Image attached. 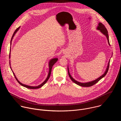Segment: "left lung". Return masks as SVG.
<instances>
[{"label":"left lung","mask_w":121,"mask_h":121,"mask_svg":"<svg viewBox=\"0 0 121 121\" xmlns=\"http://www.w3.org/2000/svg\"><path fill=\"white\" fill-rule=\"evenodd\" d=\"M97 29L98 30H100V31L104 34L105 35L107 38V39H108V43L109 44V45H110L109 44V39H108V32L106 29V28L105 27V26L103 24H102V23H99V25H98V26L97 27ZM110 60L108 62V65L107 66V68L106 69V70L105 71V72L104 73L103 75H102L101 76H100L99 78H97V79L93 81H92V82H86V83H81V82H78L76 81H75L74 79H73V77L71 76V75L70 74L69 72V68H68V73H69V77L71 79V80L74 82L75 83V84L80 86H84V87H89V86H92L94 85H95V83H96L97 82H98L101 79H102L103 77H104L106 75V74L107 73H108V70L109 69V62Z\"/></svg>","instance_id":"left-lung-1"}]
</instances>
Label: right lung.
I'll use <instances>...</instances> for the list:
<instances>
[{"label":"right lung","instance_id":"add662e5","mask_svg":"<svg viewBox=\"0 0 121 121\" xmlns=\"http://www.w3.org/2000/svg\"><path fill=\"white\" fill-rule=\"evenodd\" d=\"M20 28V27H18V28H17L16 29V30L14 31V33H13V36H12V38H11V43H12V39H13V36H14V35L15 34H16V33L17 32V31L18 30V29H19V28ZM11 51V50H10ZM10 57V53H9V57ZM58 60V59H57V58H54V59H52L50 61V62H49V73H48V77H47V78L46 79V80L42 83V84H41L40 85H39V86H27V85H24V84H22V83H20L18 80H17V78H16V77L15 76V74H14V73L13 72V74H14V76H15V78H16V80L17 81V82L21 85H22V86H25V87H26V88H30V89H36V88H40V87H41V86H43L47 82H48V79H49V77H50V75H51V71H52V66H53V65L57 62V61ZM10 68H11V67H10Z\"/></svg>","mask_w":121,"mask_h":121}]
</instances>
